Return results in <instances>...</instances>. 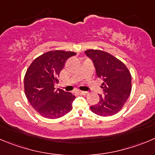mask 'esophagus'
Masks as SVG:
<instances>
[{
    "mask_svg": "<svg viewBox=\"0 0 155 155\" xmlns=\"http://www.w3.org/2000/svg\"><path fill=\"white\" fill-rule=\"evenodd\" d=\"M78 94H81V95L86 96V95H87V94H88V92H87V91H78Z\"/></svg>",
    "mask_w": 155,
    "mask_h": 155,
    "instance_id": "obj_1",
    "label": "esophagus"
}]
</instances>
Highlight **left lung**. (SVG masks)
<instances>
[{"label": "left lung", "mask_w": 155, "mask_h": 155, "mask_svg": "<svg viewBox=\"0 0 155 155\" xmlns=\"http://www.w3.org/2000/svg\"><path fill=\"white\" fill-rule=\"evenodd\" d=\"M85 54L94 62L97 77L104 81V95H100L98 104L91 106V111L101 116H113L122 110L130 96V72L124 63L110 53L89 49Z\"/></svg>", "instance_id": "1"}]
</instances>
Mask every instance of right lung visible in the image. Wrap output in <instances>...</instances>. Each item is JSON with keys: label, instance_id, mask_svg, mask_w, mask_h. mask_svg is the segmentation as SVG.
Listing matches in <instances>:
<instances>
[{"label": "right lung", "instance_id": "1", "mask_svg": "<svg viewBox=\"0 0 155 155\" xmlns=\"http://www.w3.org/2000/svg\"><path fill=\"white\" fill-rule=\"evenodd\" d=\"M74 51H49L33 60L24 77L26 97L32 107L43 117L58 119L72 110L75 99L70 92L55 90L54 83L66 60L75 55Z\"/></svg>", "mask_w": 155, "mask_h": 155}]
</instances>
